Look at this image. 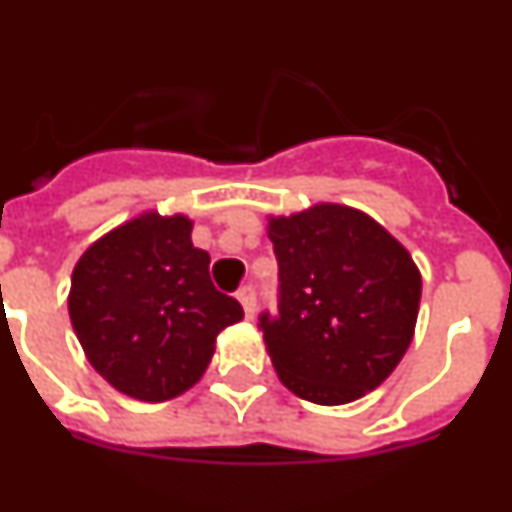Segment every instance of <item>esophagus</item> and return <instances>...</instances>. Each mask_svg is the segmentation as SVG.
Segmentation results:
<instances>
[{
    "label": "esophagus",
    "mask_w": 512,
    "mask_h": 512,
    "mask_svg": "<svg viewBox=\"0 0 512 512\" xmlns=\"http://www.w3.org/2000/svg\"><path fill=\"white\" fill-rule=\"evenodd\" d=\"M238 302L243 305V312H246V318H253V310H256V289L248 284V287L238 289Z\"/></svg>",
    "instance_id": "obj_1"
}]
</instances>
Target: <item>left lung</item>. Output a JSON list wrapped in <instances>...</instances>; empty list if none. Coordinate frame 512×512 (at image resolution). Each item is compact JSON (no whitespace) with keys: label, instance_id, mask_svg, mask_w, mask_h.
I'll return each instance as SVG.
<instances>
[{"label":"left lung","instance_id":"8db88e82","mask_svg":"<svg viewBox=\"0 0 512 512\" xmlns=\"http://www.w3.org/2000/svg\"><path fill=\"white\" fill-rule=\"evenodd\" d=\"M269 238L279 312H261L259 328L284 387L318 405L377 390L413 341L420 274L410 253L343 205L271 217Z\"/></svg>","mask_w":512,"mask_h":512}]
</instances>
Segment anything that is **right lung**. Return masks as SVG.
Returning <instances> with one entry per match:
<instances>
[{
  "label": "right lung",
  "mask_w": 512,
  "mask_h": 512,
  "mask_svg": "<svg viewBox=\"0 0 512 512\" xmlns=\"http://www.w3.org/2000/svg\"><path fill=\"white\" fill-rule=\"evenodd\" d=\"M69 315L89 364L115 390L164 402L200 382L217 333L243 307L215 289L187 217L148 212L87 248L71 277Z\"/></svg>",
  "instance_id": "1"
}]
</instances>
